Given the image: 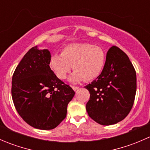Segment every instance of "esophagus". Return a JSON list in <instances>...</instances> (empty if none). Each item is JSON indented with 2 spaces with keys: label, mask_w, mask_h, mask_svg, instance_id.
Here are the masks:
<instances>
[{
  "label": "esophagus",
  "mask_w": 150,
  "mask_h": 150,
  "mask_svg": "<svg viewBox=\"0 0 150 150\" xmlns=\"http://www.w3.org/2000/svg\"><path fill=\"white\" fill-rule=\"evenodd\" d=\"M72 89H73L74 91H77L78 90V88H79V87H78V86H72Z\"/></svg>",
  "instance_id": "1"
}]
</instances>
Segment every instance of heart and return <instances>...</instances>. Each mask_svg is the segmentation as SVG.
<instances>
[{
  "instance_id": "heart-1",
  "label": "heart",
  "mask_w": 150,
  "mask_h": 150,
  "mask_svg": "<svg viewBox=\"0 0 150 150\" xmlns=\"http://www.w3.org/2000/svg\"><path fill=\"white\" fill-rule=\"evenodd\" d=\"M103 49L87 43H73L63 48L62 54H55L50 59V66L59 79H64L72 68L75 69L69 78L72 83L84 79L91 81L100 75L105 65Z\"/></svg>"
}]
</instances>
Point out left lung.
I'll return each mask as SVG.
<instances>
[{
	"instance_id": "obj_1",
	"label": "left lung",
	"mask_w": 150,
	"mask_h": 150,
	"mask_svg": "<svg viewBox=\"0 0 150 150\" xmlns=\"http://www.w3.org/2000/svg\"><path fill=\"white\" fill-rule=\"evenodd\" d=\"M85 88L90 93L86 106L89 117L101 125L116 124L128 115L134 104L136 71L125 53L112 46L102 73Z\"/></svg>"
}]
</instances>
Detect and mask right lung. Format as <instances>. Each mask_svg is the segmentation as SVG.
<instances>
[{
  "label": "right lung",
  "mask_w": 150,
  "mask_h": 150,
  "mask_svg": "<svg viewBox=\"0 0 150 150\" xmlns=\"http://www.w3.org/2000/svg\"><path fill=\"white\" fill-rule=\"evenodd\" d=\"M48 49L33 47L24 56L12 77L11 95L19 115L33 128H55L67 115L75 91L50 68Z\"/></svg>",
  "instance_id": "1"
}]
</instances>
